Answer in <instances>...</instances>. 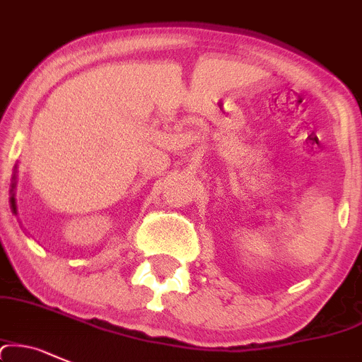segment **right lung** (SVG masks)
Masks as SVG:
<instances>
[{
    "mask_svg": "<svg viewBox=\"0 0 362 362\" xmlns=\"http://www.w3.org/2000/svg\"><path fill=\"white\" fill-rule=\"evenodd\" d=\"M15 189H17V165L13 167V174H11V185H10V207H11V212L17 214V204H15Z\"/></svg>",
    "mask_w": 362,
    "mask_h": 362,
    "instance_id": "1",
    "label": "right lung"
}]
</instances>
